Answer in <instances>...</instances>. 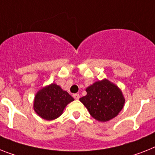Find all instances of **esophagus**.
Listing matches in <instances>:
<instances>
[{
    "label": "esophagus",
    "mask_w": 155,
    "mask_h": 155,
    "mask_svg": "<svg viewBox=\"0 0 155 155\" xmlns=\"http://www.w3.org/2000/svg\"><path fill=\"white\" fill-rule=\"evenodd\" d=\"M73 97H74V98L75 100H78L79 97H80V95H79L78 93H75V94L73 95Z\"/></svg>",
    "instance_id": "esophagus-1"
}]
</instances>
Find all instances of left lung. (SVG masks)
Listing matches in <instances>:
<instances>
[{
  "mask_svg": "<svg viewBox=\"0 0 155 155\" xmlns=\"http://www.w3.org/2000/svg\"><path fill=\"white\" fill-rule=\"evenodd\" d=\"M85 91L86 96L81 97L80 101L100 122L115 118L124 106L125 98L121 89L108 79L96 81Z\"/></svg>",
  "mask_w": 155,
  "mask_h": 155,
  "instance_id": "8db88e82",
  "label": "left lung"
}]
</instances>
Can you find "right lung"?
<instances>
[{
    "label": "right lung",
    "mask_w": 155,
    "mask_h": 155,
    "mask_svg": "<svg viewBox=\"0 0 155 155\" xmlns=\"http://www.w3.org/2000/svg\"><path fill=\"white\" fill-rule=\"evenodd\" d=\"M74 101L68 93L55 83L46 85L35 95L33 108L37 115L47 120H53L62 114L66 105Z\"/></svg>",
    "instance_id": "add662e5"
}]
</instances>
